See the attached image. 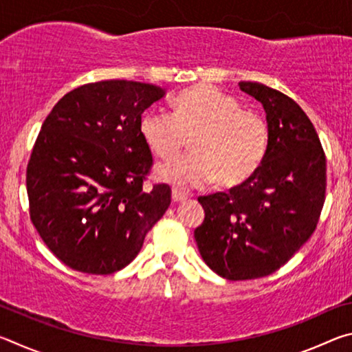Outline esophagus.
Masks as SVG:
<instances>
[{"instance_id": "34e87169", "label": "esophagus", "mask_w": 352, "mask_h": 352, "mask_svg": "<svg viewBox=\"0 0 352 352\" xmlns=\"http://www.w3.org/2000/svg\"><path fill=\"white\" fill-rule=\"evenodd\" d=\"M188 199V194L183 192V190H178V189H172V200L178 204V201H183Z\"/></svg>"}]
</instances>
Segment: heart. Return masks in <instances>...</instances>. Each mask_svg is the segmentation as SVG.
Masks as SVG:
<instances>
[{"mask_svg": "<svg viewBox=\"0 0 352 352\" xmlns=\"http://www.w3.org/2000/svg\"><path fill=\"white\" fill-rule=\"evenodd\" d=\"M140 133L160 158L175 155L192 135V152L157 166L160 180L177 188H201L214 180L220 186H237L258 170L269 148L265 119L210 85L178 94L172 113L147 110Z\"/></svg>", "mask_w": 352, "mask_h": 352, "instance_id": "obj_1", "label": "heart"}]
</instances>
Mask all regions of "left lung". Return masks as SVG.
<instances>
[{
  "instance_id": "left-lung-1",
  "label": "left lung",
  "mask_w": 352,
  "mask_h": 352,
  "mask_svg": "<svg viewBox=\"0 0 352 352\" xmlns=\"http://www.w3.org/2000/svg\"><path fill=\"white\" fill-rule=\"evenodd\" d=\"M239 88L264 107L269 148L248 180L199 197L205 220L194 231L206 265L230 281L283 267L317 228L326 192L323 147L301 107L258 82Z\"/></svg>"
}]
</instances>
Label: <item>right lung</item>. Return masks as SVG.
<instances>
[{"label":"right lung","instance_id":"1","mask_svg":"<svg viewBox=\"0 0 352 352\" xmlns=\"http://www.w3.org/2000/svg\"><path fill=\"white\" fill-rule=\"evenodd\" d=\"M152 83H87L45 119L26 170L31 220L73 270L110 275L132 262L170 205L168 184L146 189L151 148L141 115L164 98Z\"/></svg>","mask_w":352,"mask_h":352}]
</instances>
